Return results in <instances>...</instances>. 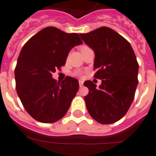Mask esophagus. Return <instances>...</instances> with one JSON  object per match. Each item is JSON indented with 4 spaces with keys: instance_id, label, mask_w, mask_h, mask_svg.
I'll use <instances>...</instances> for the list:
<instances>
[{
    "instance_id": "1",
    "label": "esophagus",
    "mask_w": 156,
    "mask_h": 156,
    "mask_svg": "<svg viewBox=\"0 0 156 156\" xmlns=\"http://www.w3.org/2000/svg\"><path fill=\"white\" fill-rule=\"evenodd\" d=\"M79 85H80V87H82L83 86V82L82 80H79Z\"/></svg>"
}]
</instances>
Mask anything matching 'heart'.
Instances as JSON below:
<instances>
[{
    "instance_id": "1",
    "label": "heart",
    "mask_w": 156,
    "mask_h": 156,
    "mask_svg": "<svg viewBox=\"0 0 156 156\" xmlns=\"http://www.w3.org/2000/svg\"><path fill=\"white\" fill-rule=\"evenodd\" d=\"M84 47H86V46H82L81 48H80V49L81 48H84ZM74 75H76V76H80V77H82V76H83V73L82 71H80V70H78V71H76L74 73Z\"/></svg>"
}]
</instances>
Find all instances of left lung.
I'll return each mask as SVG.
<instances>
[{"instance_id":"left-lung-1","label":"left lung","mask_w":156,"mask_h":156,"mask_svg":"<svg viewBox=\"0 0 156 156\" xmlns=\"http://www.w3.org/2000/svg\"><path fill=\"white\" fill-rule=\"evenodd\" d=\"M95 52L94 77L101 80L99 88L88 80L84 86L86 108L97 122L109 124L123 118L133 101L138 84L139 64L127 39L105 26L89 33L80 34Z\"/></svg>"}]
</instances>
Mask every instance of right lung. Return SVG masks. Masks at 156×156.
<instances>
[{
  "instance_id": "right-lung-1",
  "label": "right lung",
  "mask_w": 156,
  "mask_h": 156,
  "mask_svg": "<svg viewBox=\"0 0 156 156\" xmlns=\"http://www.w3.org/2000/svg\"><path fill=\"white\" fill-rule=\"evenodd\" d=\"M82 43L77 33L48 26L23 47L15 68L16 89L24 108L38 122L55 123L68 111L79 89L78 80L67 76L58 83L52 73L61 70L70 51Z\"/></svg>"
}]
</instances>
